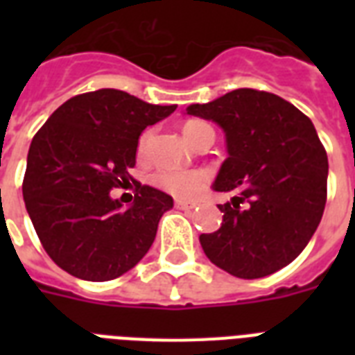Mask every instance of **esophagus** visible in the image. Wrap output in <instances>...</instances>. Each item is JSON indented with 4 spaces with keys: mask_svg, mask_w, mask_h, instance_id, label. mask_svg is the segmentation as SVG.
<instances>
[{
    "mask_svg": "<svg viewBox=\"0 0 355 355\" xmlns=\"http://www.w3.org/2000/svg\"><path fill=\"white\" fill-rule=\"evenodd\" d=\"M177 208L178 210L189 211L193 210V208H197V205H195V202H186V200H177Z\"/></svg>",
    "mask_w": 355,
    "mask_h": 355,
    "instance_id": "esophagus-1",
    "label": "esophagus"
}]
</instances>
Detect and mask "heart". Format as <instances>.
<instances>
[{"instance_id": "heart-1", "label": "heart", "mask_w": 355, "mask_h": 355, "mask_svg": "<svg viewBox=\"0 0 355 355\" xmlns=\"http://www.w3.org/2000/svg\"><path fill=\"white\" fill-rule=\"evenodd\" d=\"M184 136L189 144L195 145V141L206 132H214V128L210 125H206L202 121H188L184 125ZM150 141V132H144L139 136L138 141V153L144 155ZM155 184L158 188H162L167 193H171L173 197L178 199H191L197 193H200L205 189L206 182H208V175L205 171H180V169H160L155 175Z\"/></svg>"}]
</instances>
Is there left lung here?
I'll use <instances>...</instances> for the list:
<instances>
[{
	"label": "left lung",
	"mask_w": 355,
	"mask_h": 355,
	"mask_svg": "<svg viewBox=\"0 0 355 355\" xmlns=\"http://www.w3.org/2000/svg\"><path fill=\"white\" fill-rule=\"evenodd\" d=\"M186 114L217 123L228 158L211 188L230 191L219 205L221 228L200 234L211 263L252 280L286 267L319 227L326 205L328 156L308 116L269 92L239 88Z\"/></svg>",
	"instance_id": "obj_1"
}]
</instances>
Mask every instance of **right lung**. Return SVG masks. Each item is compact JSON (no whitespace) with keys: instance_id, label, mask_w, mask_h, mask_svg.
I'll list each match as a JSON object with an SVG mask.
<instances>
[{"instance_id":"obj_1","label":"right lung","mask_w":355,"mask_h":355,"mask_svg":"<svg viewBox=\"0 0 355 355\" xmlns=\"http://www.w3.org/2000/svg\"><path fill=\"white\" fill-rule=\"evenodd\" d=\"M175 108L103 88L68 99L35 134L21 186L25 208L60 269L107 282L147 254L173 199L136 180L130 207L110 191L132 180L128 171L136 166L139 134Z\"/></svg>"}]
</instances>
